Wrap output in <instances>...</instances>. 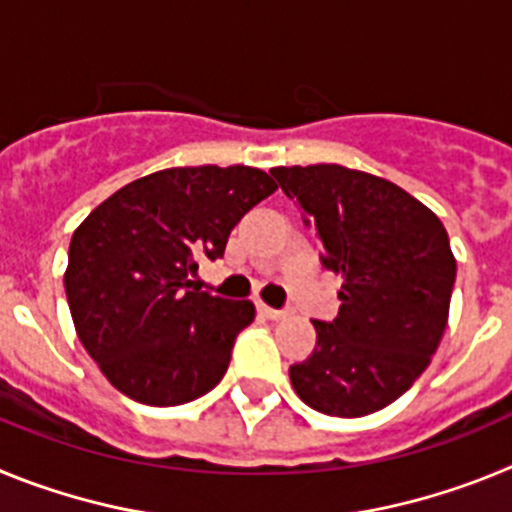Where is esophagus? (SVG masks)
Here are the masks:
<instances>
[{
	"mask_svg": "<svg viewBox=\"0 0 512 512\" xmlns=\"http://www.w3.org/2000/svg\"><path fill=\"white\" fill-rule=\"evenodd\" d=\"M259 312H261V315H264L266 320H284V318H287V312H284V310H274V307L264 305V302H261V305H259Z\"/></svg>",
	"mask_w": 512,
	"mask_h": 512,
	"instance_id": "obj_1",
	"label": "esophagus"
}]
</instances>
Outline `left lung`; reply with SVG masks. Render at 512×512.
<instances>
[{
    "label": "left lung",
    "mask_w": 512,
    "mask_h": 512,
    "mask_svg": "<svg viewBox=\"0 0 512 512\" xmlns=\"http://www.w3.org/2000/svg\"><path fill=\"white\" fill-rule=\"evenodd\" d=\"M341 274L338 318L289 366L305 405L325 415L377 413L413 387L449 323L456 259L449 233L397 184L338 164L271 169Z\"/></svg>",
    "instance_id": "8db88e82"
}]
</instances>
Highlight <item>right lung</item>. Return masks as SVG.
I'll return each instance as SVG.
<instances>
[{
    "label": "right lung",
    "mask_w": 512,
    "mask_h": 512,
    "mask_svg": "<svg viewBox=\"0 0 512 512\" xmlns=\"http://www.w3.org/2000/svg\"><path fill=\"white\" fill-rule=\"evenodd\" d=\"M274 189L253 166H176L117 189L74 230L63 287L76 336L122 395L171 408L223 379L256 307L192 292L189 277Z\"/></svg>",
    "instance_id": "add662e5"
}]
</instances>
